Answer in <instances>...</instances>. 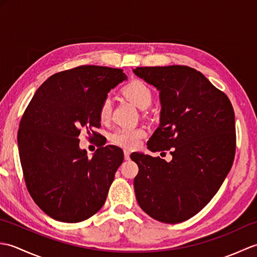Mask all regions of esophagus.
<instances>
[{
	"label": "esophagus",
	"instance_id": "1",
	"mask_svg": "<svg viewBox=\"0 0 257 257\" xmlns=\"http://www.w3.org/2000/svg\"><path fill=\"white\" fill-rule=\"evenodd\" d=\"M123 156H124V159L125 160H129L130 159V152L128 150H124L123 151Z\"/></svg>",
	"mask_w": 257,
	"mask_h": 257
}]
</instances>
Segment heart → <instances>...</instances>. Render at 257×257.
I'll use <instances>...</instances> for the list:
<instances>
[{"instance_id":"heart-1","label":"heart","mask_w":257,"mask_h":257,"mask_svg":"<svg viewBox=\"0 0 257 257\" xmlns=\"http://www.w3.org/2000/svg\"><path fill=\"white\" fill-rule=\"evenodd\" d=\"M123 95L139 109H146L152 101V91L145 81L140 79H133L123 87ZM111 113V99L105 97L99 107V119L107 121ZM146 136L144 128H118L109 136L111 143L122 148L134 149L138 147L141 138Z\"/></svg>"}]
</instances>
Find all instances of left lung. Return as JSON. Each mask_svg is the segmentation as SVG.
Listing matches in <instances>:
<instances>
[{"mask_svg":"<svg viewBox=\"0 0 257 257\" xmlns=\"http://www.w3.org/2000/svg\"><path fill=\"white\" fill-rule=\"evenodd\" d=\"M136 76L159 90L160 123L147 146L171 150V161L134 152L136 199L163 223L189 220L209 203L235 155V118L227 96L188 66L137 67Z\"/></svg>","mask_w":257,"mask_h":257,"instance_id":"1","label":"left lung"}]
</instances>
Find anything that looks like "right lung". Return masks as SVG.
<instances>
[{
    "label": "right lung",
    "mask_w": 257,
    "mask_h": 257,
    "mask_svg": "<svg viewBox=\"0 0 257 257\" xmlns=\"http://www.w3.org/2000/svg\"><path fill=\"white\" fill-rule=\"evenodd\" d=\"M127 76L121 69L79 66L51 76L21 119L19 154L26 187L54 220L77 223L101 209L123 161L116 146L99 147L88 158L79 148L81 128L99 136V107Z\"/></svg>",
    "instance_id": "add662e5"
}]
</instances>
